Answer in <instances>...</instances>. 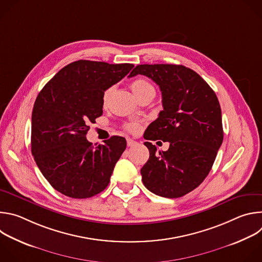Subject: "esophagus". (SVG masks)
<instances>
[{
	"label": "esophagus",
	"mask_w": 262,
	"mask_h": 262,
	"mask_svg": "<svg viewBox=\"0 0 262 262\" xmlns=\"http://www.w3.org/2000/svg\"><path fill=\"white\" fill-rule=\"evenodd\" d=\"M126 142H127V146L128 147H132V146H135L136 144H137V142L135 141V140H133V139H130V138H127L126 139Z\"/></svg>",
	"instance_id": "esophagus-1"
}]
</instances>
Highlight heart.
<instances>
[{"instance_id":"obj_1","label":"heart","mask_w":262,"mask_h":262,"mask_svg":"<svg viewBox=\"0 0 262 262\" xmlns=\"http://www.w3.org/2000/svg\"><path fill=\"white\" fill-rule=\"evenodd\" d=\"M130 88H132L134 94L137 96L138 99H140L141 97H143L146 94L156 93V90H155L154 86L148 81H146L145 79H141V78L136 79L135 81H133L132 84H130ZM114 89H115L114 86H111V87H108L104 90V92L102 94V104L103 105H106L111 95L113 94V92H114ZM125 128L130 133H136V132L139 130L140 125L138 123H128L125 126Z\"/></svg>"}]
</instances>
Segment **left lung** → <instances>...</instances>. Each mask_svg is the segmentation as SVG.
<instances>
[{"mask_svg": "<svg viewBox=\"0 0 262 262\" xmlns=\"http://www.w3.org/2000/svg\"><path fill=\"white\" fill-rule=\"evenodd\" d=\"M143 74L162 91L164 110L148 126L144 139L169 142L159 151L145 142L149 160L142 167L146 188L165 198H179L206 178L223 142L222 112L214 91L197 72L183 65H137L129 78Z\"/></svg>", "mask_w": 262, "mask_h": 262, "instance_id": "left-lung-1", "label": "left lung"}]
</instances>
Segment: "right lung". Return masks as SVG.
<instances>
[{"label":"right lung","instance_id":"obj_1","mask_svg":"<svg viewBox=\"0 0 262 262\" xmlns=\"http://www.w3.org/2000/svg\"><path fill=\"white\" fill-rule=\"evenodd\" d=\"M133 64L79 60L61 70L37 96L32 112L31 150L46 179L61 194L86 199L102 192L125 150L123 137L92 145L89 124L102 115L104 90Z\"/></svg>","mask_w":262,"mask_h":262}]
</instances>
